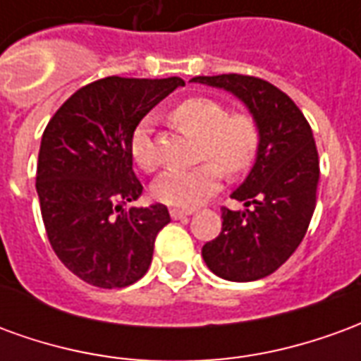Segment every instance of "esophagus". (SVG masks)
I'll return each mask as SVG.
<instances>
[{
  "mask_svg": "<svg viewBox=\"0 0 361 361\" xmlns=\"http://www.w3.org/2000/svg\"><path fill=\"white\" fill-rule=\"evenodd\" d=\"M170 216H172V219H188V216H191V211H180V209H172V211H170Z\"/></svg>",
  "mask_w": 361,
  "mask_h": 361,
  "instance_id": "1",
  "label": "esophagus"
}]
</instances>
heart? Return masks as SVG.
<instances>
[{"mask_svg": "<svg viewBox=\"0 0 361 361\" xmlns=\"http://www.w3.org/2000/svg\"><path fill=\"white\" fill-rule=\"evenodd\" d=\"M178 127L199 139L197 158L204 164L164 173L154 185L160 203L178 209H193L207 197L216 193L222 173L238 176L245 172L257 154L259 133L247 114L228 110L216 100L195 96L180 102L170 114ZM131 154L142 170L154 168L150 150V129L147 123L137 126L131 137Z\"/></svg>", "mask_w": 361, "mask_h": 361, "instance_id": "obj_1", "label": "heart"}]
</instances>
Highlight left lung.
Instances as JSON below:
<instances>
[{
  "mask_svg": "<svg viewBox=\"0 0 361 361\" xmlns=\"http://www.w3.org/2000/svg\"><path fill=\"white\" fill-rule=\"evenodd\" d=\"M191 81L242 98L261 135L255 166L232 193L245 209H222V232L203 245L204 263L220 279H265L298 250L315 211L319 154L311 127L294 100L265 79L228 73Z\"/></svg>",
  "mask_w": 361,
  "mask_h": 361,
  "instance_id": "left-lung-1",
  "label": "left lung"
}]
</instances>
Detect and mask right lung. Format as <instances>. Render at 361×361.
Segmentation results:
<instances>
[{
    "label": "right lung",
    "mask_w": 361,
    "mask_h": 361,
    "mask_svg": "<svg viewBox=\"0 0 361 361\" xmlns=\"http://www.w3.org/2000/svg\"><path fill=\"white\" fill-rule=\"evenodd\" d=\"M185 82L104 77L59 106L44 129L36 191L54 253L82 282L123 288L149 271L164 204L131 207L142 193L131 137L160 100Z\"/></svg>",
    "instance_id": "1"
}]
</instances>
